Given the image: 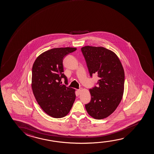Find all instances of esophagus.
<instances>
[{"label": "esophagus", "instance_id": "1", "mask_svg": "<svg viewBox=\"0 0 154 154\" xmlns=\"http://www.w3.org/2000/svg\"><path fill=\"white\" fill-rule=\"evenodd\" d=\"M82 88H80V89H78L77 91H78V93H80V91H82Z\"/></svg>", "mask_w": 154, "mask_h": 154}]
</instances>
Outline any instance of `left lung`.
Here are the masks:
<instances>
[{"label":"left lung","instance_id":"8db88e82","mask_svg":"<svg viewBox=\"0 0 154 154\" xmlns=\"http://www.w3.org/2000/svg\"><path fill=\"white\" fill-rule=\"evenodd\" d=\"M91 77L96 74L97 86L89 89L91 102L85 105L90 116L103 119L116 109L122 98L125 71L118 57L104 47L85 46L82 48Z\"/></svg>","mask_w":154,"mask_h":154}]
</instances>
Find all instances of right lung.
<instances>
[{
	"label": "right lung",
	"instance_id": "right-lung-1",
	"mask_svg": "<svg viewBox=\"0 0 154 154\" xmlns=\"http://www.w3.org/2000/svg\"><path fill=\"white\" fill-rule=\"evenodd\" d=\"M75 48H58L48 50L38 56L32 67V89L38 105L54 118L67 116L73 105L75 89L62 84L67 82L63 72V59Z\"/></svg>",
	"mask_w": 154,
	"mask_h": 154
}]
</instances>
